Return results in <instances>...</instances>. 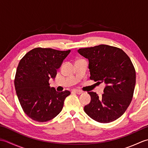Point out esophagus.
<instances>
[{
	"mask_svg": "<svg viewBox=\"0 0 148 148\" xmlns=\"http://www.w3.org/2000/svg\"><path fill=\"white\" fill-rule=\"evenodd\" d=\"M73 92L75 93H76V94H78V95H80V94L83 93L82 91L78 90H73Z\"/></svg>",
	"mask_w": 148,
	"mask_h": 148,
	"instance_id": "esophagus-1",
	"label": "esophagus"
}]
</instances>
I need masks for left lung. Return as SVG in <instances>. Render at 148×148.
Here are the masks:
<instances>
[{
    "instance_id": "obj_1",
    "label": "left lung",
    "mask_w": 148,
    "mask_h": 148,
    "mask_svg": "<svg viewBox=\"0 0 148 148\" xmlns=\"http://www.w3.org/2000/svg\"><path fill=\"white\" fill-rule=\"evenodd\" d=\"M77 52L88 60L90 79L106 84L102 96L88 92L91 101L84 106V112L103 123L116 120L123 114L134 95L136 76L130 58L121 49L105 45Z\"/></svg>"
}]
</instances>
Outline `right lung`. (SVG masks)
I'll return each mask as SVG.
<instances>
[{"mask_svg": "<svg viewBox=\"0 0 148 148\" xmlns=\"http://www.w3.org/2000/svg\"><path fill=\"white\" fill-rule=\"evenodd\" d=\"M71 50L58 51L36 48L19 62L14 79L16 92L22 109L29 118L45 122L56 117L62 110L68 90L56 92L49 84Z\"/></svg>", "mask_w": 148, "mask_h": 148, "instance_id": "add662e5", "label": "right lung"}]
</instances>
